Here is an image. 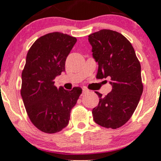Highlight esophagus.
Instances as JSON below:
<instances>
[{"label": "esophagus", "instance_id": "1", "mask_svg": "<svg viewBox=\"0 0 161 161\" xmlns=\"http://www.w3.org/2000/svg\"><path fill=\"white\" fill-rule=\"evenodd\" d=\"M88 92H89V91H88V89H86V88H83V89H82V95H85V94L88 93Z\"/></svg>", "mask_w": 161, "mask_h": 161}]
</instances>
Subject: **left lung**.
<instances>
[{
  "label": "left lung",
  "mask_w": 161,
  "mask_h": 161,
  "mask_svg": "<svg viewBox=\"0 0 161 161\" xmlns=\"http://www.w3.org/2000/svg\"><path fill=\"white\" fill-rule=\"evenodd\" d=\"M88 41L98 63L96 78L109 77L113 87L105 96L95 92L99 103L92 110L93 119L105 128H119L132 116L143 92L140 62L132 44L116 31L101 29L89 35Z\"/></svg>",
  "instance_id": "1"
}]
</instances>
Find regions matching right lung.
<instances>
[{
	"instance_id": "right-lung-1",
	"label": "right lung",
	"mask_w": 161,
	"mask_h": 161,
	"mask_svg": "<svg viewBox=\"0 0 161 161\" xmlns=\"http://www.w3.org/2000/svg\"><path fill=\"white\" fill-rule=\"evenodd\" d=\"M76 38L55 32L40 37L28 51L22 72L20 93L32 124L45 133H56L68 125L70 112L82 89L57 88L53 79L65 70L66 57Z\"/></svg>"
}]
</instances>
